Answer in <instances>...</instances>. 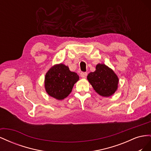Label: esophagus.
Instances as JSON below:
<instances>
[{"mask_svg":"<svg viewBox=\"0 0 151 151\" xmlns=\"http://www.w3.org/2000/svg\"><path fill=\"white\" fill-rule=\"evenodd\" d=\"M80 75H81V77H82V78H86L87 76H88V73L82 72L81 73Z\"/></svg>","mask_w":151,"mask_h":151,"instance_id":"1","label":"esophagus"}]
</instances>
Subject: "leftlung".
Instances as JSON below:
<instances>
[{
  "label": "left lung",
  "instance_id": "obj_1",
  "mask_svg": "<svg viewBox=\"0 0 151 151\" xmlns=\"http://www.w3.org/2000/svg\"><path fill=\"white\" fill-rule=\"evenodd\" d=\"M87 78L96 92L101 96H110L118 89L119 81L117 76L105 64L98 63L96 70L90 72Z\"/></svg>",
  "mask_w": 151,
  "mask_h": 151
}]
</instances>
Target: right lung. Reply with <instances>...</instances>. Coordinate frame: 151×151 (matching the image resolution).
<instances>
[{"label": "right lung", "mask_w": 151, "mask_h": 151, "mask_svg": "<svg viewBox=\"0 0 151 151\" xmlns=\"http://www.w3.org/2000/svg\"><path fill=\"white\" fill-rule=\"evenodd\" d=\"M79 79L77 73L71 72L63 63L55 65L45 75V90L50 96L62 100L70 94L74 84Z\"/></svg>", "instance_id": "right-lung-1"}]
</instances>
